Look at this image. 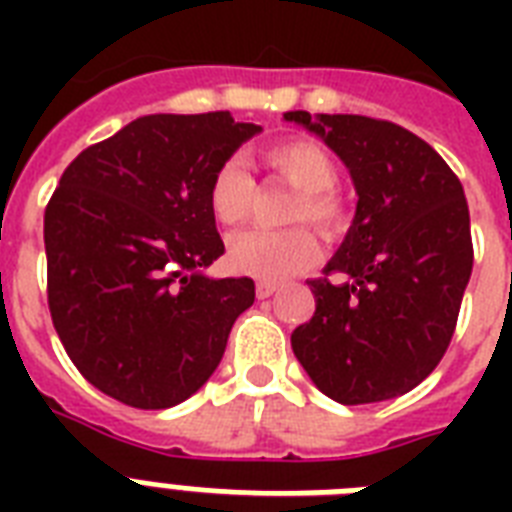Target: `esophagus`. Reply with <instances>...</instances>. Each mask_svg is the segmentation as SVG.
<instances>
[{
  "label": "esophagus",
  "instance_id": "esophagus-1",
  "mask_svg": "<svg viewBox=\"0 0 512 512\" xmlns=\"http://www.w3.org/2000/svg\"><path fill=\"white\" fill-rule=\"evenodd\" d=\"M255 292H257V297H260V300H265V297H271V295H276V292H279V284H273V281H257Z\"/></svg>",
  "mask_w": 512,
  "mask_h": 512
}]
</instances>
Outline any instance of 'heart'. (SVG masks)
Returning a JSON list of instances; mask_svg holds the SVG:
<instances>
[{
    "instance_id": "1",
    "label": "heart",
    "mask_w": 512,
    "mask_h": 512,
    "mask_svg": "<svg viewBox=\"0 0 512 512\" xmlns=\"http://www.w3.org/2000/svg\"><path fill=\"white\" fill-rule=\"evenodd\" d=\"M265 164L284 177L297 196L287 209L289 223H308L324 236H332L345 223L337 193V162L316 140H284L265 148ZM255 204V180L236 159L223 162L209 180V209L223 225L244 223ZM316 260V241L305 228L287 231H244L228 244V263L233 271L255 279L284 281L305 271Z\"/></svg>"
}]
</instances>
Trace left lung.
Instances as JSON below:
<instances>
[{
  "label": "left lung",
  "mask_w": 512,
  "mask_h": 512,
  "mask_svg": "<svg viewBox=\"0 0 512 512\" xmlns=\"http://www.w3.org/2000/svg\"><path fill=\"white\" fill-rule=\"evenodd\" d=\"M284 119L340 156L358 196L324 276L308 281L316 313L292 332V350L337 404L404 396L444 358L473 271L462 183L393 122L308 111Z\"/></svg>",
  "instance_id": "left-lung-1"
}]
</instances>
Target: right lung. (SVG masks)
<instances>
[{"mask_svg":"<svg viewBox=\"0 0 512 512\" xmlns=\"http://www.w3.org/2000/svg\"><path fill=\"white\" fill-rule=\"evenodd\" d=\"M260 124L151 114L68 164L44 212L55 332L87 382L135 409L191 398L223 358L255 281L212 279L223 255L209 180Z\"/></svg>","mask_w":512,"mask_h":512,"instance_id":"obj_1","label":"right lung"}]
</instances>
